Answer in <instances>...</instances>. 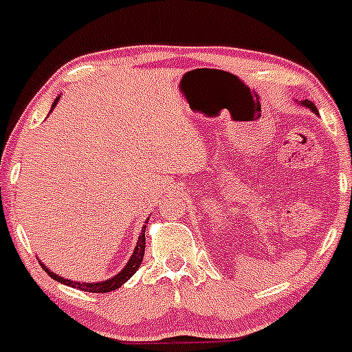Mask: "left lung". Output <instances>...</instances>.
I'll use <instances>...</instances> for the list:
<instances>
[{"label": "left lung", "mask_w": 352, "mask_h": 352, "mask_svg": "<svg viewBox=\"0 0 352 352\" xmlns=\"http://www.w3.org/2000/svg\"><path fill=\"white\" fill-rule=\"evenodd\" d=\"M301 104H303L305 107H308V109H310L311 112H315V113H317V107H315V105H314V102H310V100H303V102H301Z\"/></svg>", "instance_id": "left-lung-1"}]
</instances>
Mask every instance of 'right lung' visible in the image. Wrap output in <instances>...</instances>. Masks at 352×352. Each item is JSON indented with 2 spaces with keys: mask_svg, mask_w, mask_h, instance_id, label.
<instances>
[{
  "mask_svg": "<svg viewBox=\"0 0 352 352\" xmlns=\"http://www.w3.org/2000/svg\"><path fill=\"white\" fill-rule=\"evenodd\" d=\"M61 97H58L54 100V104H52V109L56 107V104H58V100ZM51 109V112H52ZM144 228H146V225L143 226V230H141V235L140 239H138V243H136V248H134L133 255H131L129 262L126 264V267L122 269V271L119 272V274H116L113 278L107 279V281H100V283H78V281H69V279H65L61 278V276L54 274V272H51V269L45 267L44 264L41 262V265L44 267V271L47 272L49 276H51L54 281L61 283V285H66V286H71V287H76V289H81V291H88V293H109V291H113L117 289L119 286H122L124 283L127 281V279L133 278L134 272L140 269L141 262H143V257H144V247H146V242H144Z\"/></svg>",
  "mask_w": 352,
  "mask_h": 352,
  "instance_id": "right-lung-1",
  "label": "right lung"
}]
</instances>
